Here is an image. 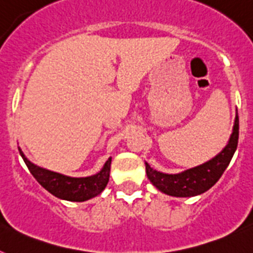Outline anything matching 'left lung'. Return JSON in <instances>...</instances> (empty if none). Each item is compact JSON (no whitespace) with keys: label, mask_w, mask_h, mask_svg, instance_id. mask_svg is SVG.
<instances>
[{"label":"left lung","mask_w":253,"mask_h":253,"mask_svg":"<svg viewBox=\"0 0 253 253\" xmlns=\"http://www.w3.org/2000/svg\"><path fill=\"white\" fill-rule=\"evenodd\" d=\"M238 134H240V122H238V114H236L231 138L228 140L227 146L215 157L200 166L193 167L175 175L163 173L157 169H153L146 162L147 177L160 191L169 196L190 198V196L200 195L216 184V181L220 178L223 172L228 167L237 149Z\"/></svg>","instance_id":"left-lung-1"}]
</instances>
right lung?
I'll use <instances>...</instances> for the list:
<instances>
[{
  "label": "right lung",
  "mask_w": 253,
  "mask_h": 253,
  "mask_svg": "<svg viewBox=\"0 0 253 253\" xmlns=\"http://www.w3.org/2000/svg\"><path fill=\"white\" fill-rule=\"evenodd\" d=\"M22 160L28 166L30 173L35 177L45 190H48L51 195L57 196L62 200L68 202H86L88 199L100 195L106 187L110 177L111 157L105 162L101 171L96 175L88 177H69L58 172L49 171V169L39 167L25 157V154L19 148Z\"/></svg>",
  "instance_id": "1"
}]
</instances>
